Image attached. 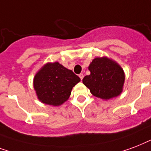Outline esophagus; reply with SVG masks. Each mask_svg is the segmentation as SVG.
Returning <instances> with one entry per match:
<instances>
[{"label":"esophagus","instance_id":"34e87169","mask_svg":"<svg viewBox=\"0 0 151 151\" xmlns=\"http://www.w3.org/2000/svg\"><path fill=\"white\" fill-rule=\"evenodd\" d=\"M79 78H80V79H81V80H82V79H83L84 76H83V73H81V74L79 75Z\"/></svg>","mask_w":151,"mask_h":151}]
</instances>
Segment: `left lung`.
Instances as JSON below:
<instances>
[{
    "mask_svg": "<svg viewBox=\"0 0 151 151\" xmlns=\"http://www.w3.org/2000/svg\"><path fill=\"white\" fill-rule=\"evenodd\" d=\"M88 68L91 74L84 77L83 83L93 95L108 100L122 92L125 76L117 63L107 57H97Z\"/></svg>",
    "mask_w": 151,
    "mask_h": 151,
    "instance_id": "left-lung-1",
    "label": "left lung"
}]
</instances>
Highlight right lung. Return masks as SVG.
I'll use <instances>...</instances> for the list:
<instances>
[{
	"mask_svg": "<svg viewBox=\"0 0 151 151\" xmlns=\"http://www.w3.org/2000/svg\"><path fill=\"white\" fill-rule=\"evenodd\" d=\"M79 81L72 70L58 62L48 63L35 76L34 87L42 102L57 106L67 101L72 87Z\"/></svg>",
	"mask_w": 151,
	"mask_h": 151,
	"instance_id": "obj_1",
	"label": "right lung"
}]
</instances>
